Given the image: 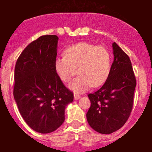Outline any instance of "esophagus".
<instances>
[{
    "label": "esophagus",
    "instance_id": "34e87169",
    "mask_svg": "<svg viewBox=\"0 0 152 152\" xmlns=\"http://www.w3.org/2000/svg\"><path fill=\"white\" fill-rule=\"evenodd\" d=\"M80 95L77 94H75V95H74V98H75V100H78V99H80Z\"/></svg>",
    "mask_w": 152,
    "mask_h": 152
}]
</instances>
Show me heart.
<instances>
[{
	"label": "heart",
	"mask_w": 152,
	"mask_h": 152,
	"mask_svg": "<svg viewBox=\"0 0 152 152\" xmlns=\"http://www.w3.org/2000/svg\"><path fill=\"white\" fill-rule=\"evenodd\" d=\"M64 57L57 58L55 70L60 78L68 82L77 73L79 76L69 84L75 93H83L91 87L103 85L112 68V54L107 47L81 42L68 46Z\"/></svg>",
	"instance_id": "b5f03b06"
}]
</instances>
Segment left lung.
I'll list each match as a JSON object with an SVG mask.
<instances>
[{
    "label": "left lung",
    "instance_id": "obj_1",
    "mask_svg": "<svg viewBox=\"0 0 152 152\" xmlns=\"http://www.w3.org/2000/svg\"><path fill=\"white\" fill-rule=\"evenodd\" d=\"M114 60L109 77L102 88L88 95L91 107L87 119L93 129L110 134L123 127L133 107L136 86L132 63L128 55L113 43Z\"/></svg>",
    "mask_w": 152,
    "mask_h": 152
}]
</instances>
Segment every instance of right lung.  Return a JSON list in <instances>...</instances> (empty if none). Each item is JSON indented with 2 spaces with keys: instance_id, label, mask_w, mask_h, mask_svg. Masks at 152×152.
I'll use <instances>...</instances> for the list:
<instances>
[{
  "instance_id": "right-lung-1",
  "label": "right lung",
  "mask_w": 152,
  "mask_h": 152,
  "mask_svg": "<svg viewBox=\"0 0 152 152\" xmlns=\"http://www.w3.org/2000/svg\"><path fill=\"white\" fill-rule=\"evenodd\" d=\"M58 37L45 35L25 48L14 70L13 96L26 124L49 133L64 121V110L74 100L55 70Z\"/></svg>"
}]
</instances>
